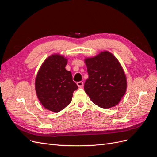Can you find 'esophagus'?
<instances>
[{"mask_svg": "<svg viewBox=\"0 0 157 157\" xmlns=\"http://www.w3.org/2000/svg\"><path fill=\"white\" fill-rule=\"evenodd\" d=\"M77 86L79 87V88H82V86H83V82H78L77 83Z\"/></svg>", "mask_w": 157, "mask_h": 157, "instance_id": "obj_1", "label": "esophagus"}]
</instances>
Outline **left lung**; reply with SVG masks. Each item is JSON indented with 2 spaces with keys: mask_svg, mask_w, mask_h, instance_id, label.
<instances>
[{
  "mask_svg": "<svg viewBox=\"0 0 157 157\" xmlns=\"http://www.w3.org/2000/svg\"><path fill=\"white\" fill-rule=\"evenodd\" d=\"M84 63L88 78L84 88L90 100L103 109L116 106L127 89L126 75L117 58L110 52L104 50L85 58Z\"/></svg>",
  "mask_w": 157,
  "mask_h": 157,
  "instance_id": "obj_1",
  "label": "left lung"
}]
</instances>
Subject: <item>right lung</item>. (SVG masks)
<instances>
[{
    "instance_id": "right-lung-1",
    "label": "right lung",
    "mask_w": 157,
    "mask_h": 157,
    "mask_svg": "<svg viewBox=\"0 0 157 157\" xmlns=\"http://www.w3.org/2000/svg\"><path fill=\"white\" fill-rule=\"evenodd\" d=\"M67 61L62 55L52 54L42 63L36 76L37 98L42 106L52 112H59L67 107L78 88L71 72L65 69Z\"/></svg>"
}]
</instances>
